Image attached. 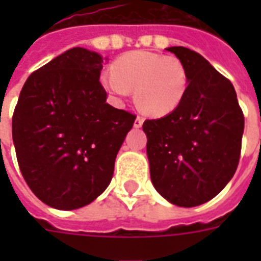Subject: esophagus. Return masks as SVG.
Returning <instances> with one entry per match:
<instances>
[{"label":"esophagus","instance_id":"34e87169","mask_svg":"<svg viewBox=\"0 0 261 261\" xmlns=\"http://www.w3.org/2000/svg\"><path fill=\"white\" fill-rule=\"evenodd\" d=\"M143 120H145V119H143L142 116H137V119H135V122H134V127H137V128H138V127L142 126Z\"/></svg>","mask_w":261,"mask_h":261}]
</instances>
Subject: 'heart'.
Masks as SVG:
<instances>
[{"label":"heart","instance_id":"b5f03b06","mask_svg":"<svg viewBox=\"0 0 261 261\" xmlns=\"http://www.w3.org/2000/svg\"><path fill=\"white\" fill-rule=\"evenodd\" d=\"M188 71L176 57L131 51L101 75L102 87L115 100H123L135 90V104L143 114L161 118L173 112L188 89Z\"/></svg>","mask_w":261,"mask_h":261}]
</instances>
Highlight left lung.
I'll use <instances>...</instances> for the list:
<instances>
[{
    "instance_id": "obj_1",
    "label": "left lung",
    "mask_w": 261,
    "mask_h": 261,
    "mask_svg": "<svg viewBox=\"0 0 261 261\" xmlns=\"http://www.w3.org/2000/svg\"><path fill=\"white\" fill-rule=\"evenodd\" d=\"M188 71L181 104L167 116L147 119V159L153 186L180 207L208 202L230 181L239 167L244 114L226 77L202 55L169 47Z\"/></svg>"
}]
</instances>
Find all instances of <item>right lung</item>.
Listing matches in <instances>:
<instances>
[{
    "label": "right lung",
    "instance_id": "right-lung-1",
    "mask_svg": "<svg viewBox=\"0 0 261 261\" xmlns=\"http://www.w3.org/2000/svg\"><path fill=\"white\" fill-rule=\"evenodd\" d=\"M102 58L74 47L34 71L12 119L22 177L58 210L89 204L114 176L115 159L135 115L107 102Z\"/></svg>",
    "mask_w": 261,
    "mask_h": 261
}]
</instances>
